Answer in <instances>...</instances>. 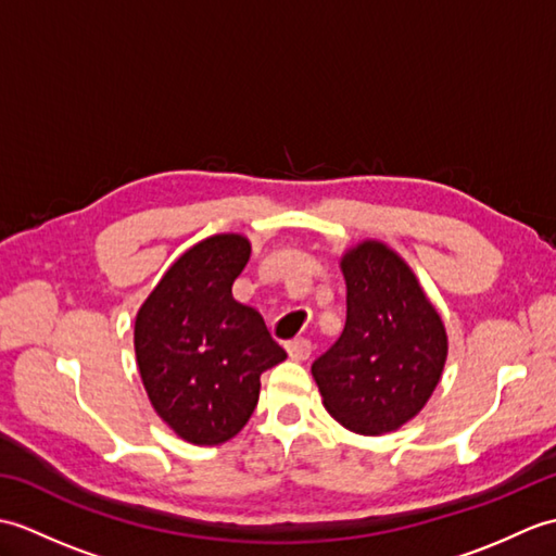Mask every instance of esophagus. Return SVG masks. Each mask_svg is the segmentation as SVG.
<instances>
[{
	"label": "esophagus",
	"instance_id": "esophagus-1",
	"mask_svg": "<svg viewBox=\"0 0 556 556\" xmlns=\"http://www.w3.org/2000/svg\"><path fill=\"white\" fill-rule=\"evenodd\" d=\"M291 361H305L311 356V341L308 339H293L287 344Z\"/></svg>",
	"mask_w": 556,
	"mask_h": 556
}]
</instances>
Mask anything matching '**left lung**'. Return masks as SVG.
Returning <instances> with one entry per match:
<instances>
[{"instance_id": "1", "label": "left lung", "mask_w": 556, "mask_h": 556, "mask_svg": "<svg viewBox=\"0 0 556 556\" xmlns=\"http://www.w3.org/2000/svg\"><path fill=\"white\" fill-rule=\"evenodd\" d=\"M346 325L313 363L329 416L358 434L394 432L428 404L446 361V329L413 269L380 241L341 257Z\"/></svg>"}]
</instances>
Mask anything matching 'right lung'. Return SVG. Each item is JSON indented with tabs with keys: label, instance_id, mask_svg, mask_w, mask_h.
I'll list each match as a JSON object with an SVG mask.
<instances>
[{
	"label": "right lung",
	"instance_id": "add662e5",
	"mask_svg": "<svg viewBox=\"0 0 556 556\" xmlns=\"http://www.w3.org/2000/svg\"><path fill=\"white\" fill-rule=\"evenodd\" d=\"M248 257L245 236H210L164 271L136 315V361L150 404L191 444L239 434L257 406L260 375L287 358L263 315L231 296Z\"/></svg>",
	"mask_w": 556,
	"mask_h": 556
}]
</instances>
